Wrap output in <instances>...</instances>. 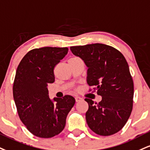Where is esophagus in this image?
<instances>
[{
	"label": "esophagus",
	"mask_w": 150,
	"mask_h": 150,
	"mask_svg": "<svg viewBox=\"0 0 150 150\" xmlns=\"http://www.w3.org/2000/svg\"><path fill=\"white\" fill-rule=\"evenodd\" d=\"M82 98H80V97H79V96H76L75 97V101L76 102H79V101H80L81 100H82Z\"/></svg>",
	"instance_id": "1"
}]
</instances>
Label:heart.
<instances>
[{"mask_svg":"<svg viewBox=\"0 0 150 150\" xmlns=\"http://www.w3.org/2000/svg\"><path fill=\"white\" fill-rule=\"evenodd\" d=\"M78 59V58H77V57H73V58H71L70 59Z\"/></svg>","mask_w":150,"mask_h":150,"instance_id":"heart-1","label":"heart"}]
</instances>
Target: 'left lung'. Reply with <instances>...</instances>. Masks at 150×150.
I'll return each mask as SVG.
<instances>
[{
  "mask_svg": "<svg viewBox=\"0 0 150 150\" xmlns=\"http://www.w3.org/2000/svg\"><path fill=\"white\" fill-rule=\"evenodd\" d=\"M70 50L84 61L87 84L102 96L98 103L84 99L89 104L86 123L100 136L115 134L124 127L133 109V82L125 57L117 49L100 43L70 47Z\"/></svg>",
  "mask_w": 150,
  "mask_h": 150,
  "instance_id": "1",
  "label": "left lung"
}]
</instances>
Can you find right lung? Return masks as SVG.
<instances>
[{"label":"right lung","mask_w":150,"mask_h":150,"mask_svg":"<svg viewBox=\"0 0 150 150\" xmlns=\"http://www.w3.org/2000/svg\"><path fill=\"white\" fill-rule=\"evenodd\" d=\"M68 51V47L33 49L17 67L13 84L14 103L22 123L37 137L49 138L59 134L75 105V98L70 95L52 100L47 89V84L54 82L55 66Z\"/></svg>","instance_id":"1"}]
</instances>
